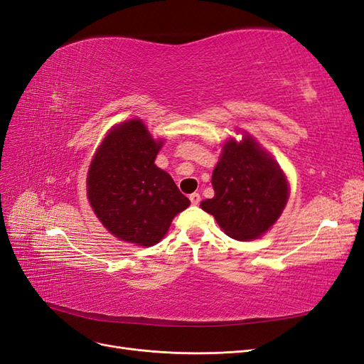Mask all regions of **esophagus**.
<instances>
[{
    "label": "esophagus",
    "mask_w": 364,
    "mask_h": 364,
    "mask_svg": "<svg viewBox=\"0 0 364 364\" xmlns=\"http://www.w3.org/2000/svg\"><path fill=\"white\" fill-rule=\"evenodd\" d=\"M190 200H191L193 205H199V203H200V194H199V193L190 194Z\"/></svg>",
    "instance_id": "obj_1"
}]
</instances>
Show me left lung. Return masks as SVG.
Instances as JSON below:
<instances>
[{
    "label": "left lung",
    "instance_id": "8db88e82",
    "mask_svg": "<svg viewBox=\"0 0 364 364\" xmlns=\"http://www.w3.org/2000/svg\"><path fill=\"white\" fill-rule=\"evenodd\" d=\"M215 196L200 203L230 238H258L274 225L289 200V182L272 158L250 135L226 141L213 171Z\"/></svg>",
    "mask_w": 364,
    "mask_h": 364
}]
</instances>
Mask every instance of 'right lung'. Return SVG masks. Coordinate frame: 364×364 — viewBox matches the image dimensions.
<instances>
[{"instance_id": "right-lung-1", "label": "right lung", "mask_w": 364, "mask_h": 364, "mask_svg": "<svg viewBox=\"0 0 364 364\" xmlns=\"http://www.w3.org/2000/svg\"><path fill=\"white\" fill-rule=\"evenodd\" d=\"M164 141L153 139L139 118L111 129L87 170V199L117 238L149 247L190 206L171 176L155 165Z\"/></svg>"}]
</instances>
